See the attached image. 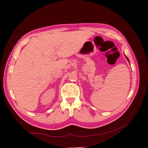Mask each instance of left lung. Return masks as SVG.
Returning <instances> with one entry per match:
<instances>
[{
    "label": "left lung",
    "mask_w": 148,
    "mask_h": 148,
    "mask_svg": "<svg viewBox=\"0 0 148 148\" xmlns=\"http://www.w3.org/2000/svg\"><path fill=\"white\" fill-rule=\"evenodd\" d=\"M125 57H126V58L127 59V60L128 61V62H129V60H128V58L127 57V56H126V55H125Z\"/></svg>",
    "instance_id": "1"
}]
</instances>
